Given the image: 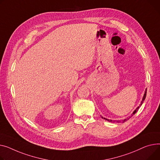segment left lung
Returning a JSON list of instances; mask_svg holds the SVG:
<instances>
[{
	"mask_svg": "<svg viewBox=\"0 0 160 160\" xmlns=\"http://www.w3.org/2000/svg\"><path fill=\"white\" fill-rule=\"evenodd\" d=\"M146 94H147V89H146V91H145V94H144V96H143V100L142 101V103H141V104L140 105V106L139 107H138L137 108H136V109L133 112V113L131 114V116H129V117H127V118H125V119H124V120H123L122 121H120V120H116V121H115V120H114V121H112V120H108V119H107V118H103V117H102V118H103V119H104V120H107V121H108V122H112V123H115V122H117V123H120V122H122V123H124L125 122H126V121H127L131 117H132L134 114H135V113L138 111V109L140 108V106L142 105V103H143V101L145 100V97H146Z\"/></svg>",
	"mask_w": 160,
	"mask_h": 160,
	"instance_id": "1",
	"label": "left lung"
}]
</instances>
